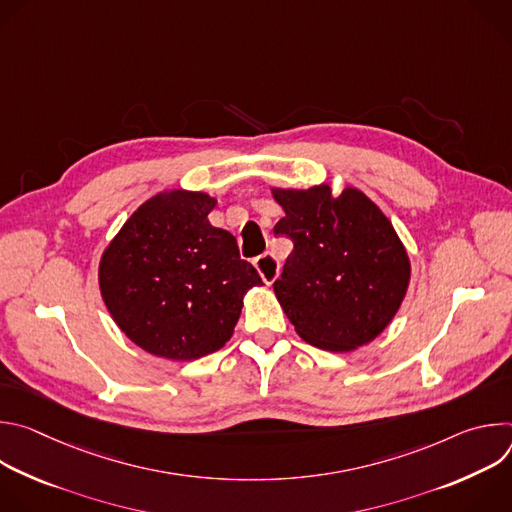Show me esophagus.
<instances>
[{
	"instance_id": "34e87169",
	"label": "esophagus",
	"mask_w": 512,
	"mask_h": 512,
	"mask_svg": "<svg viewBox=\"0 0 512 512\" xmlns=\"http://www.w3.org/2000/svg\"><path fill=\"white\" fill-rule=\"evenodd\" d=\"M253 265L257 267L259 275L263 277V281H265L267 285H271V283L277 279V275H279V261H277L271 253H263V255L255 257V259H253Z\"/></svg>"
}]
</instances>
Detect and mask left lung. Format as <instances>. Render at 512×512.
<instances>
[{
	"instance_id": "obj_1",
	"label": "left lung",
	"mask_w": 512,
	"mask_h": 512,
	"mask_svg": "<svg viewBox=\"0 0 512 512\" xmlns=\"http://www.w3.org/2000/svg\"><path fill=\"white\" fill-rule=\"evenodd\" d=\"M285 216L275 235L294 243L275 296L312 346L348 352L377 338L409 285V259L389 218L356 188L273 190Z\"/></svg>"
}]
</instances>
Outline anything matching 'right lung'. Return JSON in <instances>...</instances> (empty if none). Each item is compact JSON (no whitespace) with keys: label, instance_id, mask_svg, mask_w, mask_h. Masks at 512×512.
I'll return each instance as SVG.
<instances>
[{"label":"right lung","instance_id":"right-lung-1","mask_svg":"<svg viewBox=\"0 0 512 512\" xmlns=\"http://www.w3.org/2000/svg\"><path fill=\"white\" fill-rule=\"evenodd\" d=\"M216 200L172 190L143 202L105 249L99 283L117 326L170 360L206 356L233 336L243 296L261 285L237 239L208 223Z\"/></svg>","mask_w":512,"mask_h":512}]
</instances>
